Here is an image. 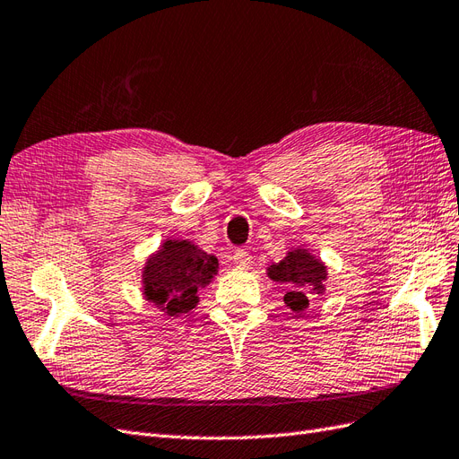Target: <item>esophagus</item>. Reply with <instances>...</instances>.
<instances>
[{"label": "esophagus", "instance_id": "1", "mask_svg": "<svg viewBox=\"0 0 459 459\" xmlns=\"http://www.w3.org/2000/svg\"><path fill=\"white\" fill-rule=\"evenodd\" d=\"M231 260H233V264H235V266L243 270V268H249V266H251V260H253V258H251V255L247 253V251L238 249V251L233 253Z\"/></svg>", "mask_w": 459, "mask_h": 459}]
</instances>
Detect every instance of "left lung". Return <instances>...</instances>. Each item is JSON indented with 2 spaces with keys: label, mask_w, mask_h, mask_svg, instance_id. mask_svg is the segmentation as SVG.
<instances>
[{
  "label": "left lung",
  "mask_w": 459,
  "mask_h": 459,
  "mask_svg": "<svg viewBox=\"0 0 459 459\" xmlns=\"http://www.w3.org/2000/svg\"><path fill=\"white\" fill-rule=\"evenodd\" d=\"M266 274L272 281L283 283L288 288L283 303L293 313H303L308 307V297L326 291L328 266L307 247L290 249L280 263L266 266Z\"/></svg>",
  "instance_id": "left-lung-1"
}]
</instances>
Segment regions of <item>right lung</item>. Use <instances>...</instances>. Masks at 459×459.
Returning <instances> with one entry per match:
<instances>
[{"instance_id":"right-lung-1","label":"right lung","mask_w":459,"mask_h":459,"mask_svg":"<svg viewBox=\"0 0 459 459\" xmlns=\"http://www.w3.org/2000/svg\"><path fill=\"white\" fill-rule=\"evenodd\" d=\"M218 258L189 239H166L144 260L143 297L166 318L187 315L199 305V290L218 274Z\"/></svg>"}]
</instances>
